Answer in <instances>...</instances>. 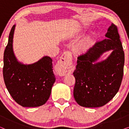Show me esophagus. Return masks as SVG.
<instances>
[{
    "instance_id": "obj_1",
    "label": "esophagus",
    "mask_w": 129,
    "mask_h": 129,
    "mask_svg": "<svg viewBox=\"0 0 129 129\" xmlns=\"http://www.w3.org/2000/svg\"><path fill=\"white\" fill-rule=\"evenodd\" d=\"M72 64V54L69 52H64L57 65V72L58 75L61 76L66 75L69 68Z\"/></svg>"
}]
</instances>
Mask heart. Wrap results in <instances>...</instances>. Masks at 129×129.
<instances>
[{
    "label": "heart",
    "instance_id": "obj_1",
    "mask_svg": "<svg viewBox=\"0 0 129 129\" xmlns=\"http://www.w3.org/2000/svg\"><path fill=\"white\" fill-rule=\"evenodd\" d=\"M90 38H87L86 39L84 40V42H83V43L82 44V47L83 49H86L88 47V46L89 45L90 43Z\"/></svg>",
    "mask_w": 129,
    "mask_h": 129
}]
</instances>
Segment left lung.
Masks as SVG:
<instances>
[{
  "mask_svg": "<svg viewBox=\"0 0 129 129\" xmlns=\"http://www.w3.org/2000/svg\"><path fill=\"white\" fill-rule=\"evenodd\" d=\"M105 36L85 53L78 56L73 72V96L77 103L85 107H102L110 102L120 87L123 76L124 53L117 27L112 23ZM113 52L105 61L93 64L104 52Z\"/></svg>",
  "mask_w": 129,
  "mask_h": 129,
  "instance_id": "8db88e82",
  "label": "left lung"
}]
</instances>
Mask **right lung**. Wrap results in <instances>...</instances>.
<instances>
[{
  "mask_svg": "<svg viewBox=\"0 0 129 129\" xmlns=\"http://www.w3.org/2000/svg\"><path fill=\"white\" fill-rule=\"evenodd\" d=\"M15 25L12 27L3 56V75L9 93L23 107L43 105L50 97L56 78L52 59L45 56L38 62L25 65L16 59L13 51Z\"/></svg>",
  "mask_w": 129,
  "mask_h": 129,
  "instance_id": "right-lung-1",
  "label": "right lung"
}]
</instances>
